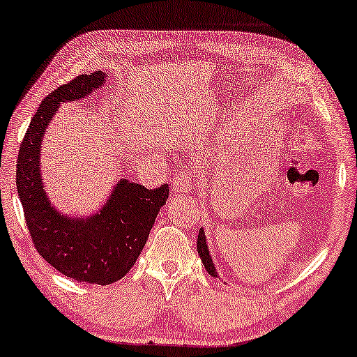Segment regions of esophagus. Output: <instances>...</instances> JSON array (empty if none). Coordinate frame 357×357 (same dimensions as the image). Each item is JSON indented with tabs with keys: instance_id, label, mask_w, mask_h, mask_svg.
I'll list each match as a JSON object with an SVG mask.
<instances>
[{
	"instance_id": "esophagus-1",
	"label": "esophagus",
	"mask_w": 357,
	"mask_h": 357,
	"mask_svg": "<svg viewBox=\"0 0 357 357\" xmlns=\"http://www.w3.org/2000/svg\"><path fill=\"white\" fill-rule=\"evenodd\" d=\"M192 183H195V174L188 169H182L172 177V186L175 191L188 192L192 188Z\"/></svg>"
}]
</instances>
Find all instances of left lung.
I'll use <instances>...</instances> for the list:
<instances>
[{"mask_svg":"<svg viewBox=\"0 0 357 357\" xmlns=\"http://www.w3.org/2000/svg\"><path fill=\"white\" fill-rule=\"evenodd\" d=\"M197 253H199L201 259L204 262V267L207 268V272L210 273L212 277H217V268H215L212 258L208 256V248H207V243H206V236H204V231H199V236H197Z\"/></svg>","mask_w":357,"mask_h":357,"instance_id":"obj_1","label":"left lung"}]
</instances>
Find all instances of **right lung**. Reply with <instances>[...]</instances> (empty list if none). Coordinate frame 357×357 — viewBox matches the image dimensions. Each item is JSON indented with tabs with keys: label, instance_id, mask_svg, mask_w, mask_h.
Instances as JSON below:
<instances>
[{
	"label": "right lung",
	"instance_id": "1",
	"mask_svg": "<svg viewBox=\"0 0 357 357\" xmlns=\"http://www.w3.org/2000/svg\"><path fill=\"white\" fill-rule=\"evenodd\" d=\"M104 80L106 74L101 71L82 74L44 98L23 136L15 174L26 227L38 253L63 275L95 284L119 282L131 271L169 196L167 183L147 190L121 180L101 212L91 218H66L50 206L39 172L45 126L60 102L86 96Z\"/></svg>",
	"mask_w": 357,
	"mask_h": 357
}]
</instances>
